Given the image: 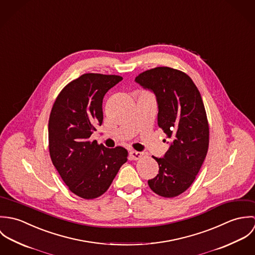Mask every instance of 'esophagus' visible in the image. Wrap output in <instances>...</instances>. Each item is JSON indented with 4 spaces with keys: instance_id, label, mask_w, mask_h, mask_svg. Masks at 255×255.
<instances>
[{
    "instance_id": "obj_1",
    "label": "esophagus",
    "mask_w": 255,
    "mask_h": 255,
    "mask_svg": "<svg viewBox=\"0 0 255 255\" xmlns=\"http://www.w3.org/2000/svg\"><path fill=\"white\" fill-rule=\"evenodd\" d=\"M142 156H143V153L138 152V151L132 150V151L129 152V157H130L132 160H138V159H140Z\"/></svg>"
}]
</instances>
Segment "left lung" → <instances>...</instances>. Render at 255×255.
Returning <instances> with one entry per match:
<instances>
[{
	"instance_id": "1",
	"label": "left lung",
	"mask_w": 255,
	"mask_h": 255,
	"mask_svg": "<svg viewBox=\"0 0 255 255\" xmlns=\"http://www.w3.org/2000/svg\"><path fill=\"white\" fill-rule=\"evenodd\" d=\"M135 82L155 94L158 126L170 139L163 158L152 156L159 174L148 184L160 196H178L195 180L208 150L209 127L201 95L187 74L168 67L140 73Z\"/></svg>"
}]
</instances>
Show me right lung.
<instances>
[{"mask_svg":"<svg viewBox=\"0 0 255 255\" xmlns=\"http://www.w3.org/2000/svg\"><path fill=\"white\" fill-rule=\"evenodd\" d=\"M123 79L119 75L85 73L70 82L50 114L48 134L53 165L70 190L84 199L107 191L128 161L121 146L107 148L89 137L103 122L105 94Z\"/></svg>","mask_w":255,"mask_h":255,"instance_id":"obj_1","label":"right lung"}]
</instances>
